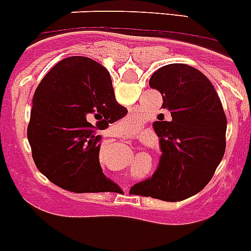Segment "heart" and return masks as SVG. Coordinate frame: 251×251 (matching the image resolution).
Listing matches in <instances>:
<instances>
[{
    "instance_id": "heart-1",
    "label": "heart",
    "mask_w": 251,
    "mask_h": 251,
    "mask_svg": "<svg viewBox=\"0 0 251 251\" xmlns=\"http://www.w3.org/2000/svg\"><path fill=\"white\" fill-rule=\"evenodd\" d=\"M137 124V119L135 115H131V116H128L127 119H125L123 123V127L125 128V130H128V128L131 127H135Z\"/></svg>"
}]
</instances>
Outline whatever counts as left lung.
Listing matches in <instances>:
<instances>
[{
    "label": "left lung",
    "mask_w": 251,
    "mask_h": 251,
    "mask_svg": "<svg viewBox=\"0 0 251 251\" xmlns=\"http://www.w3.org/2000/svg\"><path fill=\"white\" fill-rule=\"evenodd\" d=\"M149 85L161 94V107L171 119L152 124L162 152L159 165L130 194L180 201L202 190L213 177L226 146V116L213 83L189 65L162 66Z\"/></svg>",
    "instance_id": "8db88e82"
}]
</instances>
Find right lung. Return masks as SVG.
I'll use <instances>...</instances> for the list:
<instances>
[{
    "label": "right lung",
    "instance_id": "right-lung-1",
    "mask_svg": "<svg viewBox=\"0 0 251 251\" xmlns=\"http://www.w3.org/2000/svg\"><path fill=\"white\" fill-rule=\"evenodd\" d=\"M126 114L102 65L82 56L60 61L33 95L27 137L36 166L72 193L120 190L102 173L98 131Z\"/></svg>",
    "mask_w": 251,
    "mask_h": 251
}]
</instances>
